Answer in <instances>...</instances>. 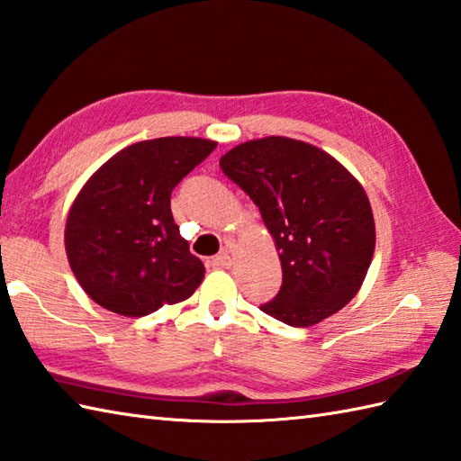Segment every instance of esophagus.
Segmentation results:
<instances>
[{"instance_id":"34e87169","label":"esophagus","mask_w":461,"mask_h":461,"mask_svg":"<svg viewBox=\"0 0 461 461\" xmlns=\"http://www.w3.org/2000/svg\"><path fill=\"white\" fill-rule=\"evenodd\" d=\"M211 265H212V268H229L230 267V255L227 250H222L221 255L211 258Z\"/></svg>"}]
</instances>
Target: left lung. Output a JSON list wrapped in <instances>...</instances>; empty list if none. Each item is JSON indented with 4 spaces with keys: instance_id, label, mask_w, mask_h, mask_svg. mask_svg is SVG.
Masks as SVG:
<instances>
[{
    "instance_id": "obj_1",
    "label": "left lung",
    "mask_w": 461,
    "mask_h": 461,
    "mask_svg": "<svg viewBox=\"0 0 461 461\" xmlns=\"http://www.w3.org/2000/svg\"><path fill=\"white\" fill-rule=\"evenodd\" d=\"M221 168L258 206L276 244L283 286L262 312L308 328L358 294L375 227L368 194L348 168L288 137L240 143L221 157Z\"/></svg>"
}]
</instances>
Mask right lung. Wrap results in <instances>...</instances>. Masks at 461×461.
<instances>
[{
  "label": "right lung",
  "mask_w": 461,
  "mask_h": 461,
  "mask_svg": "<svg viewBox=\"0 0 461 461\" xmlns=\"http://www.w3.org/2000/svg\"><path fill=\"white\" fill-rule=\"evenodd\" d=\"M217 143L140 140L83 185L65 222V252L87 296L121 316H147L189 298L204 278L171 212V193Z\"/></svg>",
  "instance_id": "right-lung-1"
}]
</instances>
